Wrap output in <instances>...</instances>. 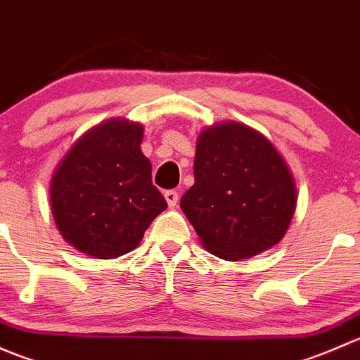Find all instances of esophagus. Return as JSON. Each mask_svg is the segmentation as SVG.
Masks as SVG:
<instances>
[{"instance_id":"34e87169","label":"esophagus","mask_w":360,"mask_h":360,"mask_svg":"<svg viewBox=\"0 0 360 360\" xmlns=\"http://www.w3.org/2000/svg\"><path fill=\"white\" fill-rule=\"evenodd\" d=\"M163 197H165V200H167V203H169L170 209H174V207L177 205V200H179V195H177V191H174V190L165 191V195H163Z\"/></svg>"}]
</instances>
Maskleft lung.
<instances>
[{"label": "left lung", "instance_id": "left-lung-1", "mask_svg": "<svg viewBox=\"0 0 360 360\" xmlns=\"http://www.w3.org/2000/svg\"><path fill=\"white\" fill-rule=\"evenodd\" d=\"M193 172L181 209L209 252L240 261L284 238L296 210V183L263 134L238 122L205 127L197 137Z\"/></svg>", "mask_w": 360, "mask_h": 360}]
</instances>
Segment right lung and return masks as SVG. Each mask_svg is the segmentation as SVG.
I'll use <instances>...</instances> for the list:
<instances>
[{
	"label": "right lung",
	"mask_w": 360,
	"mask_h": 360,
	"mask_svg": "<svg viewBox=\"0 0 360 360\" xmlns=\"http://www.w3.org/2000/svg\"><path fill=\"white\" fill-rule=\"evenodd\" d=\"M143 136L141 123L110 118L78 137L53 170V221L79 252L96 259L123 256L167 209L141 151Z\"/></svg>",
	"instance_id": "1"
}]
</instances>
